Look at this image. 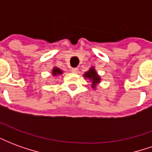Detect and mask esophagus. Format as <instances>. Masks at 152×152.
<instances>
[{
  "label": "esophagus",
  "instance_id": "34e87169",
  "mask_svg": "<svg viewBox=\"0 0 152 152\" xmlns=\"http://www.w3.org/2000/svg\"><path fill=\"white\" fill-rule=\"evenodd\" d=\"M72 72L73 73H77L78 72V68H76V67H72Z\"/></svg>",
  "mask_w": 152,
  "mask_h": 152
}]
</instances>
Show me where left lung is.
Wrapping results in <instances>:
<instances>
[{"mask_svg":"<svg viewBox=\"0 0 152 152\" xmlns=\"http://www.w3.org/2000/svg\"><path fill=\"white\" fill-rule=\"evenodd\" d=\"M84 77H86V79H89L91 82H92V88L94 89L96 87V86L100 83V80H101V78L100 76L98 75V73L96 72L94 67H91L90 69L86 72L84 75Z\"/></svg>","mask_w":152,"mask_h":152,"instance_id":"obj_1","label":"left lung"}]
</instances>
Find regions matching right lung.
Returning a JSON list of instances; mask_svg holds the SVG:
<instances>
[{"mask_svg": "<svg viewBox=\"0 0 152 152\" xmlns=\"http://www.w3.org/2000/svg\"><path fill=\"white\" fill-rule=\"evenodd\" d=\"M52 74L54 76H57V75H61V74H63V71L59 69L58 67H53V70H52Z\"/></svg>", "mask_w": 152, "mask_h": 152, "instance_id": "right-lung-1", "label": "right lung"}]
</instances>
